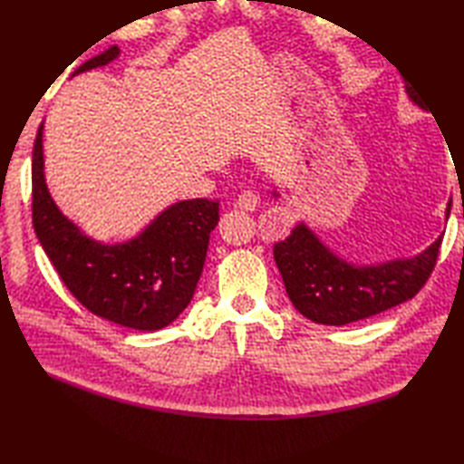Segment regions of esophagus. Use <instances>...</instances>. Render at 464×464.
<instances>
[{
	"label": "esophagus",
	"mask_w": 464,
	"mask_h": 464,
	"mask_svg": "<svg viewBox=\"0 0 464 464\" xmlns=\"http://www.w3.org/2000/svg\"><path fill=\"white\" fill-rule=\"evenodd\" d=\"M258 194L252 192V190H244L238 198H236V204H238V208L242 210H256L258 208Z\"/></svg>",
	"instance_id": "esophagus-1"
}]
</instances>
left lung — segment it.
<instances>
[{"mask_svg":"<svg viewBox=\"0 0 464 464\" xmlns=\"http://www.w3.org/2000/svg\"><path fill=\"white\" fill-rule=\"evenodd\" d=\"M407 92L413 99L409 87ZM440 242L411 260L355 266L337 258L305 224H297L274 246V260L297 312L315 324L345 325L415 297L435 270Z\"/></svg>","mask_w":464,"mask_h":464,"instance_id":"1","label":"left lung"}]
</instances>
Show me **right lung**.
Wrapping results in <instances>:
<instances>
[{
	"label": "right lung",
	"instance_id": "obj_1",
	"mask_svg": "<svg viewBox=\"0 0 464 464\" xmlns=\"http://www.w3.org/2000/svg\"><path fill=\"white\" fill-rule=\"evenodd\" d=\"M117 45L85 61L73 75L117 59ZM31 216L37 238L59 277L91 314L122 327L154 332L177 319L200 280L218 200L197 198L172 204L145 232L125 244L87 238L59 212L44 174V125L31 160Z\"/></svg>",
	"mask_w": 464,
	"mask_h": 464
}]
</instances>
